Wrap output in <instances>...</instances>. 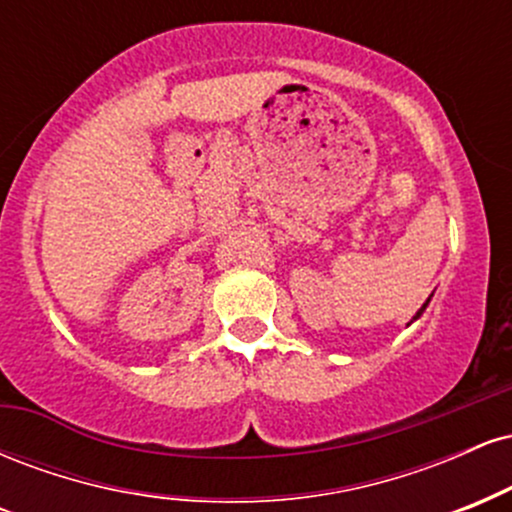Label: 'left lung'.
<instances>
[{
  "label": "left lung",
  "instance_id": "1",
  "mask_svg": "<svg viewBox=\"0 0 512 512\" xmlns=\"http://www.w3.org/2000/svg\"><path fill=\"white\" fill-rule=\"evenodd\" d=\"M428 301H431V298H428ZM428 301H426L424 305H421V310H419V313H416V315H414V320H419V315H421V313H424V310H426V305H428Z\"/></svg>",
  "mask_w": 512,
  "mask_h": 512
}]
</instances>
